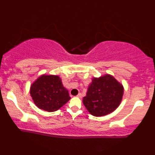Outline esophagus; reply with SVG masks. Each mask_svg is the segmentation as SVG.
I'll return each instance as SVG.
<instances>
[{"label": "esophagus", "mask_w": 155, "mask_h": 155, "mask_svg": "<svg viewBox=\"0 0 155 155\" xmlns=\"http://www.w3.org/2000/svg\"><path fill=\"white\" fill-rule=\"evenodd\" d=\"M77 97H79V98H81V97H82V94H81V93H79V94L77 95Z\"/></svg>", "instance_id": "1"}]
</instances>
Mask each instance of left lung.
Returning <instances> with one entry per match:
<instances>
[{
	"instance_id": "8db88e82",
	"label": "left lung",
	"mask_w": 155,
	"mask_h": 155,
	"mask_svg": "<svg viewBox=\"0 0 155 155\" xmlns=\"http://www.w3.org/2000/svg\"><path fill=\"white\" fill-rule=\"evenodd\" d=\"M124 95V87L109 74L94 78L83 98L84 107L94 116H103L117 109Z\"/></svg>"
}]
</instances>
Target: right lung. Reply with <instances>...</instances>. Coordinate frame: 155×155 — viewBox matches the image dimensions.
<instances>
[{"mask_svg":"<svg viewBox=\"0 0 155 155\" xmlns=\"http://www.w3.org/2000/svg\"><path fill=\"white\" fill-rule=\"evenodd\" d=\"M30 95L38 108L48 112L57 111L71 99L60 77L45 74L31 84Z\"/></svg>","mask_w":155,"mask_h":155,"instance_id":"obj_1","label":"right lung"}]
</instances>
